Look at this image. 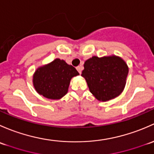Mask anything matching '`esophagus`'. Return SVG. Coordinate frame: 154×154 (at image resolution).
Returning <instances> with one entry per match:
<instances>
[{
  "instance_id": "esophagus-1",
  "label": "esophagus",
  "mask_w": 154,
  "mask_h": 154,
  "mask_svg": "<svg viewBox=\"0 0 154 154\" xmlns=\"http://www.w3.org/2000/svg\"><path fill=\"white\" fill-rule=\"evenodd\" d=\"M76 69H77V70H78V72H79V73H82V69H83V66H82V65H80V66H77L76 67Z\"/></svg>"
}]
</instances>
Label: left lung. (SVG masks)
Instances as JSON below:
<instances>
[{
    "instance_id": "1",
    "label": "left lung",
    "mask_w": 154,
    "mask_h": 154,
    "mask_svg": "<svg viewBox=\"0 0 154 154\" xmlns=\"http://www.w3.org/2000/svg\"><path fill=\"white\" fill-rule=\"evenodd\" d=\"M82 76L90 93L98 101H107L118 97L124 90L128 66L121 57L93 56L84 64Z\"/></svg>"
}]
</instances>
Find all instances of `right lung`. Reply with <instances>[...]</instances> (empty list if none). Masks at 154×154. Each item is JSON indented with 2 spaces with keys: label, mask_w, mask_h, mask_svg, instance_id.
Segmentation results:
<instances>
[{
  "label": "right lung",
  "mask_w": 154,
  "mask_h": 154,
  "mask_svg": "<svg viewBox=\"0 0 154 154\" xmlns=\"http://www.w3.org/2000/svg\"><path fill=\"white\" fill-rule=\"evenodd\" d=\"M79 73L64 60L55 58L39 66L32 76V84L38 93L48 99L58 100L67 93L70 80Z\"/></svg>",
  "instance_id": "add662e5"
}]
</instances>
